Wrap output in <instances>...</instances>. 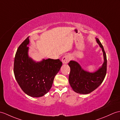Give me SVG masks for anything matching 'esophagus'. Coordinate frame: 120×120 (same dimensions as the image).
Masks as SVG:
<instances>
[{
    "label": "esophagus",
    "mask_w": 120,
    "mask_h": 120,
    "mask_svg": "<svg viewBox=\"0 0 120 120\" xmlns=\"http://www.w3.org/2000/svg\"><path fill=\"white\" fill-rule=\"evenodd\" d=\"M71 60L70 56L68 55H65L62 58V62L63 64H67L68 63L69 61Z\"/></svg>",
    "instance_id": "esophagus-1"
}]
</instances>
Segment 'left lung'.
Returning a JSON list of instances; mask_svg holds the SVG:
<instances>
[{"label": "left lung", "instance_id": "obj_1", "mask_svg": "<svg viewBox=\"0 0 120 120\" xmlns=\"http://www.w3.org/2000/svg\"><path fill=\"white\" fill-rule=\"evenodd\" d=\"M96 41L102 49L104 57V63L97 71L94 73L85 71L75 61L68 63L71 68L68 78L69 84L73 90L78 94H88L95 90L101 84L106 74V55L99 39L96 38Z\"/></svg>", "mask_w": 120, "mask_h": 120}]
</instances>
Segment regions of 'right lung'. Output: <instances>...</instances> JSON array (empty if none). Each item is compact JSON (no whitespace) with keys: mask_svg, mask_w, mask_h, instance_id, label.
<instances>
[{"mask_svg":"<svg viewBox=\"0 0 120 120\" xmlns=\"http://www.w3.org/2000/svg\"><path fill=\"white\" fill-rule=\"evenodd\" d=\"M29 37L17 49L14 64V73L19 85L32 97H40L48 93L62 62L59 59H43L36 62L28 55Z\"/></svg>","mask_w":120,"mask_h":120,"instance_id":"add662e5","label":"right lung"}]
</instances>
